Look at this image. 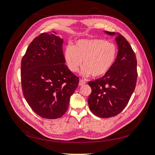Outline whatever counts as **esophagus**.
<instances>
[{
    "label": "esophagus",
    "mask_w": 155,
    "mask_h": 155,
    "mask_svg": "<svg viewBox=\"0 0 155 155\" xmlns=\"http://www.w3.org/2000/svg\"><path fill=\"white\" fill-rule=\"evenodd\" d=\"M85 83H86V82L84 81H83V79H80L79 81V86H83Z\"/></svg>",
    "instance_id": "1"
}]
</instances>
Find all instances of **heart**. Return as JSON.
Here are the masks:
<instances>
[{
  "label": "heart",
  "instance_id": "1",
  "mask_svg": "<svg viewBox=\"0 0 155 155\" xmlns=\"http://www.w3.org/2000/svg\"><path fill=\"white\" fill-rule=\"evenodd\" d=\"M117 53L116 46L103 39H81L72 47L68 46L64 52V58L72 72H77L82 65L81 74L101 77L113 67Z\"/></svg>",
  "mask_w": 155,
  "mask_h": 155
}]
</instances>
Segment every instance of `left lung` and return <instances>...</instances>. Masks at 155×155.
<instances>
[{
  "instance_id": "8db88e82",
  "label": "left lung",
  "mask_w": 155,
  "mask_h": 155,
  "mask_svg": "<svg viewBox=\"0 0 155 155\" xmlns=\"http://www.w3.org/2000/svg\"><path fill=\"white\" fill-rule=\"evenodd\" d=\"M104 32L117 35V57L106 74L88 83L92 89L88 103L94 115L109 118L123 111L132 96L137 79V62L135 53L123 36L115 32Z\"/></svg>"
}]
</instances>
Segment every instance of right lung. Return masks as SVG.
Returning <instances> with one entry per match:
<instances>
[{
    "mask_svg": "<svg viewBox=\"0 0 155 155\" xmlns=\"http://www.w3.org/2000/svg\"><path fill=\"white\" fill-rule=\"evenodd\" d=\"M44 32L34 38L21 61V85L26 101L36 114L57 119L67 112L79 78L65 64L63 39Z\"/></svg>",
    "mask_w": 155,
    "mask_h": 155,
    "instance_id": "right-lung-1",
    "label": "right lung"
}]
</instances>
